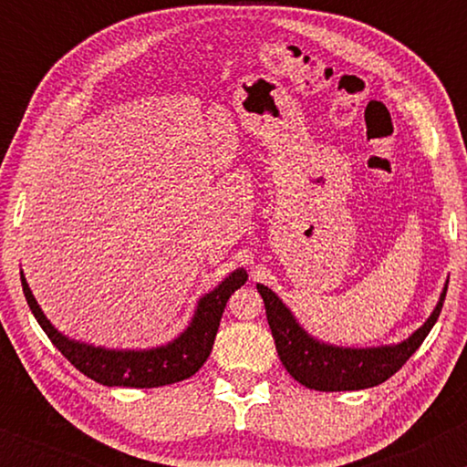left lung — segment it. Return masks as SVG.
Wrapping results in <instances>:
<instances>
[{
  "label": "left lung",
  "instance_id": "left-lung-1",
  "mask_svg": "<svg viewBox=\"0 0 467 467\" xmlns=\"http://www.w3.org/2000/svg\"><path fill=\"white\" fill-rule=\"evenodd\" d=\"M256 289L265 303L267 325L275 336L278 358L296 382L314 390H362L387 382L420 349L441 314L448 283L443 285L437 307L420 329L412 331L398 345L367 347V349L336 347L318 340L303 329L296 316L289 312L287 305L270 287L256 283Z\"/></svg>",
  "mask_w": 467,
  "mask_h": 467
}]
</instances>
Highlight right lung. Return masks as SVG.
<instances>
[{
    "mask_svg": "<svg viewBox=\"0 0 467 467\" xmlns=\"http://www.w3.org/2000/svg\"><path fill=\"white\" fill-rule=\"evenodd\" d=\"M248 281L244 267L223 278L213 292L203 294L197 301L189 327L178 337L153 349H105L88 342L74 340L57 329L46 314L41 312L39 303L32 296L28 281L21 272V287L28 301L30 312L35 314L36 323L46 331L52 345L67 358L80 373L92 378L103 387H131V389H155L166 384L182 382L191 378L208 360L215 342L219 320L226 307L230 294Z\"/></svg>",
    "mask_w": 467,
    "mask_h": 467,
    "instance_id": "1",
    "label": "right lung"
}]
</instances>
